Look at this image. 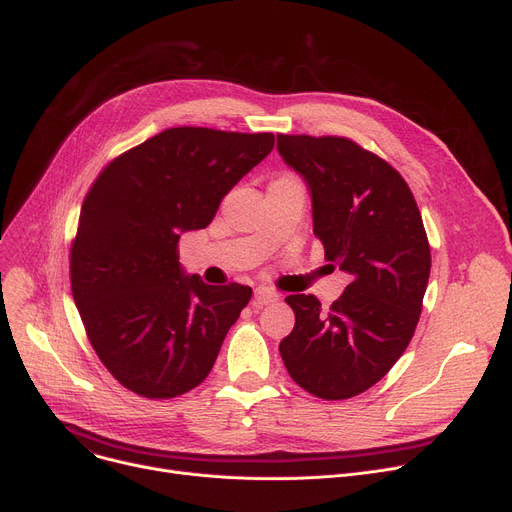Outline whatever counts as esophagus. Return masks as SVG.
I'll return each instance as SVG.
<instances>
[{"label": "esophagus", "mask_w": 512, "mask_h": 512, "mask_svg": "<svg viewBox=\"0 0 512 512\" xmlns=\"http://www.w3.org/2000/svg\"><path fill=\"white\" fill-rule=\"evenodd\" d=\"M278 299H280V294L276 290H272V288H267V286L255 288V303L257 305H272Z\"/></svg>", "instance_id": "esophagus-1"}]
</instances>
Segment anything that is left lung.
I'll list each match as a JSON object with an SVG mask.
<instances>
[{"label": "left lung", "instance_id": "8db88e82", "mask_svg": "<svg viewBox=\"0 0 512 512\" xmlns=\"http://www.w3.org/2000/svg\"><path fill=\"white\" fill-rule=\"evenodd\" d=\"M278 153L309 188L326 259L351 276L328 313L313 294L286 297L294 328L280 355L309 394L351 398L378 384L415 334L432 267L421 213L402 176L353 141L278 134Z\"/></svg>", "mask_w": 512, "mask_h": 512}]
</instances>
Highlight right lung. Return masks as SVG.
Returning <instances> with one entry per match:
<instances>
[{
	"instance_id": "right-lung-1",
	"label": "right lung",
	"mask_w": 512,
	"mask_h": 512,
	"mask_svg": "<svg viewBox=\"0 0 512 512\" xmlns=\"http://www.w3.org/2000/svg\"><path fill=\"white\" fill-rule=\"evenodd\" d=\"M274 134L180 126L107 166L70 251L76 309L97 357L128 390L174 398L211 371L253 290L209 286L178 261L180 234L207 228Z\"/></svg>"
}]
</instances>
